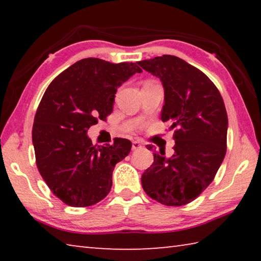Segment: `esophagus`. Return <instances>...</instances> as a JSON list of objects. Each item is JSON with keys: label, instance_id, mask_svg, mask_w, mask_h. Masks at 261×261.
Here are the masks:
<instances>
[{"label": "esophagus", "instance_id": "34e87169", "mask_svg": "<svg viewBox=\"0 0 261 261\" xmlns=\"http://www.w3.org/2000/svg\"><path fill=\"white\" fill-rule=\"evenodd\" d=\"M141 147H143V145H141L139 141H134V143H132V149H134V151H137V149H139Z\"/></svg>", "mask_w": 261, "mask_h": 261}]
</instances>
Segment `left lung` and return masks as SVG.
Returning a JSON list of instances; mask_svg holds the SVG:
<instances>
[{
	"mask_svg": "<svg viewBox=\"0 0 261 261\" xmlns=\"http://www.w3.org/2000/svg\"><path fill=\"white\" fill-rule=\"evenodd\" d=\"M138 64L162 82L161 120L175 129V153L170 158L165 151L154 153L152 166L141 175V185L162 205H187L212 183L226 155L228 116L223 99L204 72L177 56L162 55Z\"/></svg>",
	"mask_w": 261,
	"mask_h": 261,
	"instance_id": "left-lung-1",
	"label": "left lung"
}]
</instances>
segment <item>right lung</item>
Returning <instances> with one entry per match:
<instances>
[{
	"mask_svg": "<svg viewBox=\"0 0 261 261\" xmlns=\"http://www.w3.org/2000/svg\"><path fill=\"white\" fill-rule=\"evenodd\" d=\"M141 72L136 63L88 57L60 73L43 94L32 140L39 173L57 198L72 207L94 205L112 189L113 170L131 151V141L96 146L87 130L113 112L117 87Z\"/></svg>",
	"mask_w": 261,
	"mask_h": 261,
	"instance_id": "obj_1",
	"label": "right lung"
}]
</instances>
